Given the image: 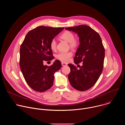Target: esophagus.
<instances>
[{"label": "esophagus", "mask_w": 125, "mask_h": 125, "mask_svg": "<svg viewBox=\"0 0 125 125\" xmlns=\"http://www.w3.org/2000/svg\"><path fill=\"white\" fill-rule=\"evenodd\" d=\"M61 64H62V65L63 66H67V64L66 63H64V62H62Z\"/></svg>", "instance_id": "esophagus-1"}]
</instances>
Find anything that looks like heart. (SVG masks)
I'll return each mask as SVG.
<instances>
[{"label": "heart", "mask_w": 125, "mask_h": 125, "mask_svg": "<svg viewBox=\"0 0 125 125\" xmlns=\"http://www.w3.org/2000/svg\"><path fill=\"white\" fill-rule=\"evenodd\" d=\"M60 38L69 42L71 48H75L79 44V41L75 38L74 33L69 31H65L60 35ZM50 47L51 50H55L56 48V42L54 39H52L50 42ZM72 52L68 51L65 52H60L56 56V58L63 62H68L71 57L72 56Z\"/></svg>", "instance_id": "obj_1"}]
</instances>
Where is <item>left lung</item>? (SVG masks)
<instances>
[{"mask_svg":"<svg viewBox=\"0 0 125 125\" xmlns=\"http://www.w3.org/2000/svg\"><path fill=\"white\" fill-rule=\"evenodd\" d=\"M77 33L80 45L74 58L76 64L83 62L79 69L69 64L70 84L76 90L85 91L93 87L98 80L103 68L105 49L99 34L85 25L65 28Z\"/></svg>","mask_w":125,"mask_h":125,"instance_id":"left-lung-1","label":"left lung"}]
</instances>
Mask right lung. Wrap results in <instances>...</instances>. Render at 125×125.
Masks as SVG:
<instances>
[{"instance_id":"right-lung-1","label":"right lung","mask_w":125,"mask_h":125,"mask_svg":"<svg viewBox=\"0 0 125 125\" xmlns=\"http://www.w3.org/2000/svg\"><path fill=\"white\" fill-rule=\"evenodd\" d=\"M63 29L38 27L28 32L21 45L20 69L26 82L35 91L44 92L51 87L54 73L61 67L58 60L50 66L44 65L43 63L53 59L50 42Z\"/></svg>"}]
</instances>
